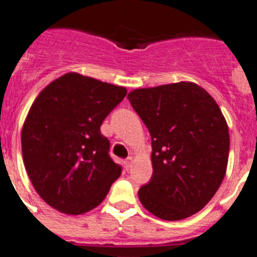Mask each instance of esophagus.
Returning a JSON list of instances; mask_svg holds the SVG:
<instances>
[{
  "label": "esophagus",
  "instance_id": "34e87169",
  "mask_svg": "<svg viewBox=\"0 0 257 257\" xmlns=\"http://www.w3.org/2000/svg\"><path fill=\"white\" fill-rule=\"evenodd\" d=\"M132 164H133V157H132V156H129V157L126 158V160H125V161H124L125 168L129 169V168H131V166H132Z\"/></svg>",
  "mask_w": 257,
  "mask_h": 257
}]
</instances>
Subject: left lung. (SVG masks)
I'll list each match as a JSON object with an SVG mask.
<instances>
[{
	"label": "left lung",
	"instance_id": "left-lung-1",
	"mask_svg": "<svg viewBox=\"0 0 257 257\" xmlns=\"http://www.w3.org/2000/svg\"><path fill=\"white\" fill-rule=\"evenodd\" d=\"M128 99L152 137L153 174L140 201L164 220L193 215L226 176L230 133L222 110L191 81L135 89Z\"/></svg>",
	"mask_w": 257,
	"mask_h": 257
}]
</instances>
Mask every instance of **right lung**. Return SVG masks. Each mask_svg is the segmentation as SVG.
I'll use <instances>...</instances> for the list:
<instances>
[{
	"label": "right lung",
	"instance_id": "right-lung-1",
	"mask_svg": "<svg viewBox=\"0 0 257 257\" xmlns=\"http://www.w3.org/2000/svg\"><path fill=\"white\" fill-rule=\"evenodd\" d=\"M125 95L124 87L68 72L37 96L22 128V156L33 186L51 207L80 215L107 197L121 166L109 157L100 126Z\"/></svg>",
	"mask_w": 257,
	"mask_h": 257
}]
</instances>
